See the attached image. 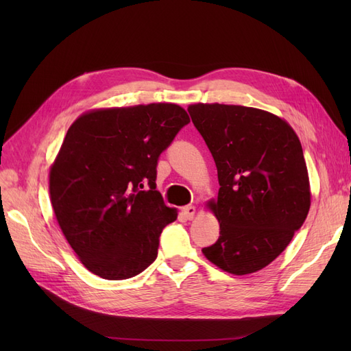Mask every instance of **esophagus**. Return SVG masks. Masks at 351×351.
I'll use <instances>...</instances> for the list:
<instances>
[{"label": "esophagus", "mask_w": 351, "mask_h": 351, "mask_svg": "<svg viewBox=\"0 0 351 351\" xmlns=\"http://www.w3.org/2000/svg\"><path fill=\"white\" fill-rule=\"evenodd\" d=\"M195 212H196V208L193 205H187L182 209V215L186 218V219H192L195 217Z\"/></svg>", "instance_id": "1"}]
</instances>
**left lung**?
Here are the masks:
<instances>
[{
	"mask_svg": "<svg viewBox=\"0 0 351 351\" xmlns=\"http://www.w3.org/2000/svg\"><path fill=\"white\" fill-rule=\"evenodd\" d=\"M189 114L214 158L219 237L202 252L222 271L256 272L289 246L311 208L302 143L280 117L258 108L195 104Z\"/></svg>",
	"mask_w": 351,
	"mask_h": 351,
	"instance_id": "obj_1",
	"label": "left lung"
}]
</instances>
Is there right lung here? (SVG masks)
I'll list each match as a JSON object with an SVG mask.
<instances>
[{
    "mask_svg": "<svg viewBox=\"0 0 351 351\" xmlns=\"http://www.w3.org/2000/svg\"><path fill=\"white\" fill-rule=\"evenodd\" d=\"M190 123L176 104L83 114L49 171V193L71 249L104 280H127L158 256L159 236L177 219L156 190L158 159Z\"/></svg>",
    "mask_w": 351,
    "mask_h": 351,
    "instance_id": "add662e5",
    "label": "right lung"
}]
</instances>
